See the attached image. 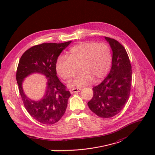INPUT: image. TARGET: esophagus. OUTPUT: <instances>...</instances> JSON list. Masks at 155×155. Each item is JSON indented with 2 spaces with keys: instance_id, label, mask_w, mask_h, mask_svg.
<instances>
[{
  "instance_id": "1",
  "label": "esophagus",
  "mask_w": 155,
  "mask_h": 155,
  "mask_svg": "<svg viewBox=\"0 0 155 155\" xmlns=\"http://www.w3.org/2000/svg\"><path fill=\"white\" fill-rule=\"evenodd\" d=\"M82 89L81 88H73L72 89V91L73 93H78V92H80Z\"/></svg>"
}]
</instances>
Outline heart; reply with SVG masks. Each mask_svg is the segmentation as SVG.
<instances>
[{
	"instance_id": "1",
	"label": "heart",
	"mask_w": 155,
	"mask_h": 155,
	"mask_svg": "<svg viewBox=\"0 0 155 155\" xmlns=\"http://www.w3.org/2000/svg\"><path fill=\"white\" fill-rule=\"evenodd\" d=\"M111 51L104 43L82 42L71 47L68 56H61L56 62V70L66 81L73 78L80 70L81 73L70 84V86H82L94 79L104 78L110 70Z\"/></svg>"
}]
</instances>
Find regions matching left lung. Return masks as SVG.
Here are the masks:
<instances>
[{
    "label": "left lung",
    "instance_id": "1",
    "mask_svg": "<svg viewBox=\"0 0 155 155\" xmlns=\"http://www.w3.org/2000/svg\"><path fill=\"white\" fill-rule=\"evenodd\" d=\"M105 38L112 50V67L104 81L93 87V96L87 105L98 116L109 118L121 112L129 98L132 70L123 46L116 39Z\"/></svg>",
    "mask_w": 155,
    "mask_h": 155
}]
</instances>
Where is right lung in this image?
<instances>
[{
  "mask_svg": "<svg viewBox=\"0 0 155 155\" xmlns=\"http://www.w3.org/2000/svg\"><path fill=\"white\" fill-rule=\"evenodd\" d=\"M71 41L62 43H42L26 50L21 57L16 71V81L24 105L28 114L39 123L53 124L64 115L71 94L57 76L58 57ZM33 73L43 74L47 87L42 99L33 101L25 94L22 84Z\"/></svg>",
  "mask_w": 155,
  "mask_h": 155,
  "instance_id": "1",
  "label": "right lung"
}]
</instances>
